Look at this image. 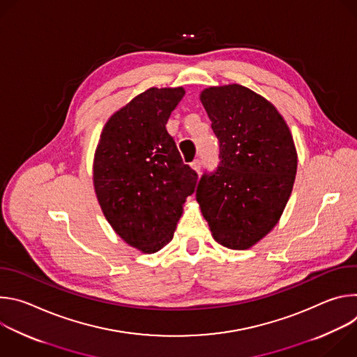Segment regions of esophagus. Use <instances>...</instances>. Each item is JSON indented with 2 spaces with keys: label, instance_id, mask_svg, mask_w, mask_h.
<instances>
[{
  "label": "esophagus",
  "instance_id": "34e87169",
  "mask_svg": "<svg viewBox=\"0 0 357 357\" xmlns=\"http://www.w3.org/2000/svg\"><path fill=\"white\" fill-rule=\"evenodd\" d=\"M190 167H192L197 174H200V168H202V162H200V160H195L193 162H190Z\"/></svg>",
  "mask_w": 357,
  "mask_h": 357
}]
</instances>
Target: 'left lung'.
<instances>
[{
	"mask_svg": "<svg viewBox=\"0 0 357 357\" xmlns=\"http://www.w3.org/2000/svg\"><path fill=\"white\" fill-rule=\"evenodd\" d=\"M219 139V165L202 175L196 199L216 241L244 250L278 222L296 174L291 131L260 94L229 84L200 94Z\"/></svg>",
	"mask_w": 357,
	"mask_h": 357,
	"instance_id": "1",
	"label": "left lung"
}]
</instances>
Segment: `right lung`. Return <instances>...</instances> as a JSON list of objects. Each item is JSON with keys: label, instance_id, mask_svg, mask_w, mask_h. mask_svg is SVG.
Listing matches in <instances>:
<instances>
[{"label": "right lung", "instance_id": "1", "mask_svg": "<svg viewBox=\"0 0 357 357\" xmlns=\"http://www.w3.org/2000/svg\"><path fill=\"white\" fill-rule=\"evenodd\" d=\"M183 94L182 87L138 94L110 117L96 149L93 181L101 211L126 243L144 252L172 240L197 183L167 131Z\"/></svg>", "mask_w": 357, "mask_h": 357}]
</instances>
